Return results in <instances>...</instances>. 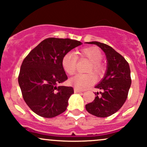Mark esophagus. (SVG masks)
<instances>
[{
  "instance_id": "esophagus-1",
  "label": "esophagus",
  "mask_w": 147,
  "mask_h": 147,
  "mask_svg": "<svg viewBox=\"0 0 147 147\" xmlns=\"http://www.w3.org/2000/svg\"><path fill=\"white\" fill-rule=\"evenodd\" d=\"M74 92H75V93H82V92L81 90L77 89V88H75V89H74Z\"/></svg>"
}]
</instances>
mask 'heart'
<instances>
[{
	"mask_svg": "<svg viewBox=\"0 0 147 147\" xmlns=\"http://www.w3.org/2000/svg\"><path fill=\"white\" fill-rule=\"evenodd\" d=\"M78 56L71 53H67L62 58V66L65 72L69 75H74L76 73L78 58L86 59L90 62L86 69L87 74L78 75L71 79L70 82L79 89H85L94 84L96 78H100L104 74L105 66L101 61L103 58L101 51L95 46L86 47L80 49L78 51ZM94 72V74H92Z\"/></svg>",
	"mask_w": 147,
	"mask_h": 147,
	"instance_id": "heart-1",
	"label": "heart"
}]
</instances>
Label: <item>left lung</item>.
<instances>
[{
	"instance_id": "left-lung-1",
	"label": "left lung",
	"mask_w": 147,
	"mask_h": 147,
	"mask_svg": "<svg viewBox=\"0 0 147 147\" xmlns=\"http://www.w3.org/2000/svg\"><path fill=\"white\" fill-rule=\"evenodd\" d=\"M88 44H96L104 51L108 65L105 77L96 86L101 92H95L94 100L85 108L92 115L106 118L116 113L125 102L132 82L130 69L124 57L110 46L98 41Z\"/></svg>"
}]
</instances>
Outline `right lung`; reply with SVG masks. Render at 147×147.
<instances>
[{"label":"right lung","mask_w":147,"mask_h":147,"mask_svg":"<svg viewBox=\"0 0 147 147\" xmlns=\"http://www.w3.org/2000/svg\"><path fill=\"white\" fill-rule=\"evenodd\" d=\"M82 43L69 38H48L23 61L18 82L24 101L39 116L51 118L67 109L72 86H57L67 80L62 58Z\"/></svg>","instance_id":"obj_1"}]
</instances>
